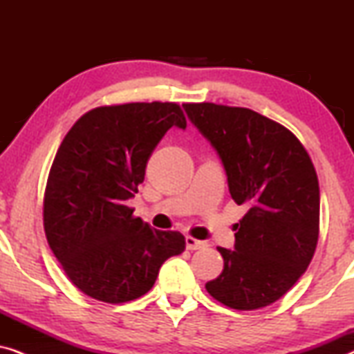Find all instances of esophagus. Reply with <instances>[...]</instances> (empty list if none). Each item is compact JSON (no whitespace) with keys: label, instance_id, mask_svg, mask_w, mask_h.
Segmentation results:
<instances>
[{"label":"esophagus","instance_id":"esophagus-1","mask_svg":"<svg viewBox=\"0 0 354 354\" xmlns=\"http://www.w3.org/2000/svg\"><path fill=\"white\" fill-rule=\"evenodd\" d=\"M185 245H187V250L195 251V250L205 248V246H206V241L196 240V239H193V236H187V239H185Z\"/></svg>","mask_w":354,"mask_h":354}]
</instances>
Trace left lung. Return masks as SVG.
I'll return each mask as SVG.
<instances>
[{"mask_svg":"<svg viewBox=\"0 0 354 354\" xmlns=\"http://www.w3.org/2000/svg\"><path fill=\"white\" fill-rule=\"evenodd\" d=\"M190 122L216 149L230 196L248 212L234 250L217 248L224 270L207 293L234 309L264 308L283 297L311 263L319 236V182L295 135L246 108L187 103Z\"/></svg>","mask_w":354,"mask_h":354,"instance_id":"left-lung-1","label":"left lung"}]
</instances>
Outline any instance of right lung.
Instances as JSON below:
<instances>
[{
	"instance_id": "1",
	"label": "right lung",
	"mask_w": 354,
	"mask_h": 354,
	"mask_svg": "<svg viewBox=\"0 0 354 354\" xmlns=\"http://www.w3.org/2000/svg\"><path fill=\"white\" fill-rule=\"evenodd\" d=\"M171 127H187L176 103L103 106L82 115L57 149L43 201L45 234L71 282L91 298H140L164 261L185 250L180 232L151 229L127 206Z\"/></svg>"
}]
</instances>
